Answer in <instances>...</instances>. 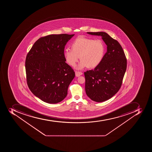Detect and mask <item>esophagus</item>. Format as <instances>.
Instances as JSON below:
<instances>
[{
  "label": "esophagus",
  "instance_id": "1",
  "mask_svg": "<svg viewBox=\"0 0 152 152\" xmlns=\"http://www.w3.org/2000/svg\"><path fill=\"white\" fill-rule=\"evenodd\" d=\"M75 76L77 77H79L80 75H81L83 74V73L81 72H78V71H75Z\"/></svg>",
  "mask_w": 152,
  "mask_h": 152
}]
</instances>
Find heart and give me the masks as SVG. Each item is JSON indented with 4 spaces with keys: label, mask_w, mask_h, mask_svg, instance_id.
<instances>
[{
    "label": "heart",
    "mask_w": 152,
    "mask_h": 152,
    "mask_svg": "<svg viewBox=\"0 0 152 152\" xmlns=\"http://www.w3.org/2000/svg\"><path fill=\"white\" fill-rule=\"evenodd\" d=\"M104 53L105 46L101 40L81 37L72 43V49H65L64 55L66 61L72 66H75L80 56L81 61L76 68L82 69L96 67L102 62Z\"/></svg>",
    "instance_id": "b5f03b06"
}]
</instances>
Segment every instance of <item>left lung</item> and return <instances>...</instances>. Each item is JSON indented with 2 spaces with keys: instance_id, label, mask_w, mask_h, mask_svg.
<instances>
[{
  "instance_id": "left-lung-1",
  "label": "left lung",
  "mask_w": 152,
  "mask_h": 152,
  "mask_svg": "<svg viewBox=\"0 0 152 152\" xmlns=\"http://www.w3.org/2000/svg\"><path fill=\"white\" fill-rule=\"evenodd\" d=\"M102 37L107 45V51L102 62L94 69L84 73L85 90L92 100L102 102L117 93L126 73L127 60L121 45L104 32H87Z\"/></svg>"
}]
</instances>
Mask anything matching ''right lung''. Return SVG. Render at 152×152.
Listing matches in <instances>:
<instances>
[{
  "label": "right lung",
  "mask_w": 152,
  "mask_h": 152,
  "mask_svg": "<svg viewBox=\"0 0 152 152\" xmlns=\"http://www.w3.org/2000/svg\"><path fill=\"white\" fill-rule=\"evenodd\" d=\"M66 34L50 35L39 38L26 56V81L36 96L48 104L65 99L69 85L75 77L66 63L65 45L74 36Z\"/></svg>",
  "instance_id": "right-lung-1"
}]
</instances>
